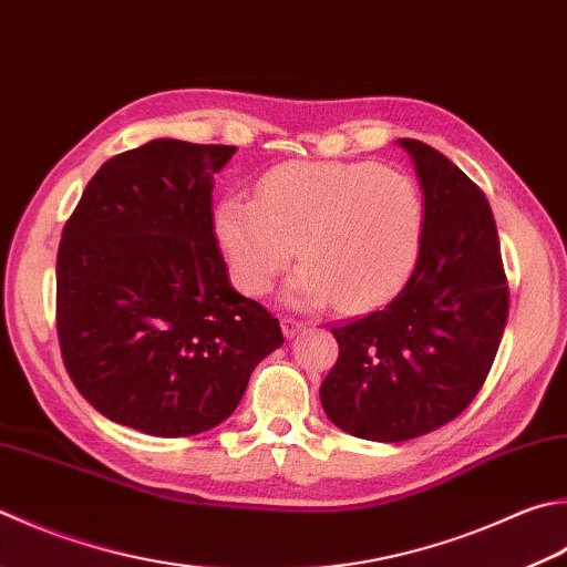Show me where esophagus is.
I'll use <instances>...</instances> for the list:
<instances>
[{
  "label": "esophagus",
  "mask_w": 567,
  "mask_h": 567,
  "mask_svg": "<svg viewBox=\"0 0 567 567\" xmlns=\"http://www.w3.org/2000/svg\"><path fill=\"white\" fill-rule=\"evenodd\" d=\"M303 328H306L303 320H296V318H291V316H284V318H281V330H284L286 338H293L296 333H301Z\"/></svg>",
  "instance_id": "esophagus-1"
}]
</instances>
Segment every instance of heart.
Masks as SVG:
<instances>
[{"instance_id":"obj_1","label":"heart","mask_w":567,"mask_h":567,"mask_svg":"<svg viewBox=\"0 0 567 567\" xmlns=\"http://www.w3.org/2000/svg\"><path fill=\"white\" fill-rule=\"evenodd\" d=\"M424 224L420 189L375 163L293 159L259 177L256 197L215 209V234L239 288L261 296L296 256L291 298L346 311L392 296L416 261Z\"/></svg>"}]
</instances>
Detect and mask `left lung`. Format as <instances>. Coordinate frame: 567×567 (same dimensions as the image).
Returning a JSON list of instances; mask_svg holds the SVG:
<instances>
[{"label": "left lung", "instance_id": "left-lung-1", "mask_svg": "<svg viewBox=\"0 0 567 567\" xmlns=\"http://www.w3.org/2000/svg\"><path fill=\"white\" fill-rule=\"evenodd\" d=\"M424 189L420 256L392 301L333 328L320 384L328 420L370 442H408L456 420L482 390L508 318V281L484 192L422 141H398Z\"/></svg>", "mask_w": 567, "mask_h": 567}]
</instances>
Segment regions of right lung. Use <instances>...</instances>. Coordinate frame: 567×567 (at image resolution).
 Masks as SVG:
<instances>
[{"label":"right lung","mask_w":567,"mask_h":567,"mask_svg":"<svg viewBox=\"0 0 567 567\" xmlns=\"http://www.w3.org/2000/svg\"><path fill=\"white\" fill-rule=\"evenodd\" d=\"M234 145L145 143L111 157L63 224L56 333L76 390L111 422L192 436L227 420L279 318L227 279L212 175Z\"/></svg>","instance_id":"add662e5"}]
</instances>
